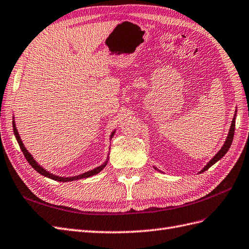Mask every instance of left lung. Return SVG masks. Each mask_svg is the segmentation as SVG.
Wrapping results in <instances>:
<instances>
[{"label": "left lung", "instance_id": "left-lung-1", "mask_svg": "<svg viewBox=\"0 0 249 249\" xmlns=\"http://www.w3.org/2000/svg\"><path fill=\"white\" fill-rule=\"evenodd\" d=\"M234 128H235V117L233 118L232 122H231V129H229L228 137H227V140H226V142H225L224 146H223V147L221 148V150L218 152V154H216V155L212 159V160H210V162L206 165L205 167H204V169L201 171V173H204V171L207 170L209 167H212L214 163L218 162V161L220 160V159H222L223 157L225 156V154L228 151V149L231 148V146L232 140H233V135H234Z\"/></svg>", "mask_w": 249, "mask_h": 249}]
</instances>
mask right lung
I'll return each instance as SVG.
<instances>
[{
  "instance_id": "add662e5",
  "label": "right lung",
  "mask_w": 249,
  "mask_h": 249,
  "mask_svg": "<svg viewBox=\"0 0 249 249\" xmlns=\"http://www.w3.org/2000/svg\"><path fill=\"white\" fill-rule=\"evenodd\" d=\"M14 132H15V136H16V138H17V141H18V145H20V148H21V150L23 151L24 157L26 158V160L28 161V163L31 165V166H33V167L35 168V170L37 171V173L43 175V176H45V177H47V178H49V179H53V180H55V181H60V182H68V181H74V180L85 179V178H89V177H91V176H94V175L99 174L100 171H101L102 169H103V168L106 166V164H107V161H106L104 164H102L101 166H99V167H97V168H94V169H92V170H90V171H87V173L83 174V175L72 177V178H60V177H58V176H53V175H52V174H49L48 171H46L45 169H43V168L40 166V165H37V163L34 160V158L31 157V155L26 150V148L24 147V145H23V143H22V141H21V138H20V136H18V130H17V127H16V125H15V122H14ZM113 133H114V132H112L111 137L113 136Z\"/></svg>"
}]
</instances>
